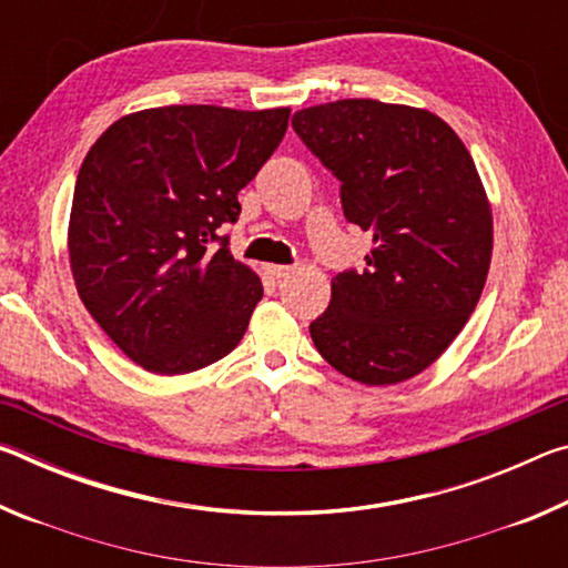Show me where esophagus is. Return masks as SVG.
<instances>
[{"mask_svg": "<svg viewBox=\"0 0 568 568\" xmlns=\"http://www.w3.org/2000/svg\"><path fill=\"white\" fill-rule=\"evenodd\" d=\"M265 273L273 277V281H283V277H287L293 273L291 265H265Z\"/></svg>", "mask_w": 568, "mask_h": 568, "instance_id": "obj_1", "label": "esophagus"}]
</instances>
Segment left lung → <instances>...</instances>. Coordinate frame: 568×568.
Returning <instances> with one entry per match:
<instances>
[{
	"mask_svg": "<svg viewBox=\"0 0 568 568\" xmlns=\"http://www.w3.org/2000/svg\"><path fill=\"white\" fill-rule=\"evenodd\" d=\"M305 148L341 180L348 223L373 233L368 267L333 277L315 348L365 386L426 371L486 285L494 220L474 160L428 110L338 100L293 114Z\"/></svg>",
	"mask_w": 568,
	"mask_h": 568,
	"instance_id": "8db88e82",
	"label": "left lung"
}]
</instances>
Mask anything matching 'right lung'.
I'll use <instances>...</instances> for the list:
<instances>
[{
	"mask_svg": "<svg viewBox=\"0 0 568 568\" xmlns=\"http://www.w3.org/2000/svg\"><path fill=\"white\" fill-rule=\"evenodd\" d=\"M291 110L170 104L100 134L77 175L70 265L84 307L150 373L182 376L235 348L263 283L220 225L281 145Z\"/></svg>",
	"mask_w": 568,
	"mask_h": 568,
	"instance_id": "add662e5",
	"label": "right lung"
}]
</instances>
